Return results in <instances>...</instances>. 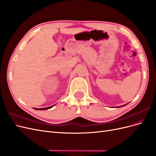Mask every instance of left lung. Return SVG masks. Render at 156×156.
<instances>
[{
    "instance_id": "obj_1",
    "label": "left lung",
    "mask_w": 156,
    "mask_h": 156,
    "mask_svg": "<svg viewBox=\"0 0 156 156\" xmlns=\"http://www.w3.org/2000/svg\"><path fill=\"white\" fill-rule=\"evenodd\" d=\"M126 105H122V106H120V107H123V106H125Z\"/></svg>"
}]
</instances>
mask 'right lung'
Returning <instances> with one entry per match:
<instances>
[{"label": "right lung", "mask_w": 156, "mask_h": 156, "mask_svg": "<svg viewBox=\"0 0 156 156\" xmlns=\"http://www.w3.org/2000/svg\"><path fill=\"white\" fill-rule=\"evenodd\" d=\"M54 105H52V106H50V107H45V108H34V109H36V110H47V109H49V108H52V107H53Z\"/></svg>", "instance_id": "right-lung-1"}]
</instances>
